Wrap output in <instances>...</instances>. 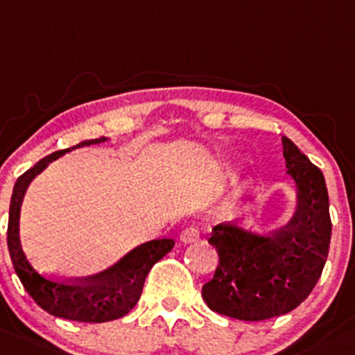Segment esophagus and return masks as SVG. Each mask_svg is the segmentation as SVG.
Listing matches in <instances>:
<instances>
[{
    "label": "esophagus",
    "mask_w": 355,
    "mask_h": 355,
    "mask_svg": "<svg viewBox=\"0 0 355 355\" xmlns=\"http://www.w3.org/2000/svg\"><path fill=\"white\" fill-rule=\"evenodd\" d=\"M200 238L199 234V230L197 227H185L184 231L180 233V241L182 243H193V241H197Z\"/></svg>",
    "instance_id": "1"
}]
</instances>
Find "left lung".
I'll use <instances>...</instances> for the list:
<instances>
[{"label": "left lung", "instance_id": "left-lung-1", "mask_svg": "<svg viewBox=\"0 0 355 355\" xmlns=\"http://www.w3.org/2000/svg\"><path fill=\"white\" fill-rule=\"evenodd\" d=\"M282 149L296 199L287 225L266 234L223 221L209 238L219 266L202 297L212 311L230 318L260 322L293 311L325 267L331 238L325 177L287 137Z\"/></svg>", "mask_w": 355, "mask_h": 355}]
</instances>
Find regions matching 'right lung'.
Here are the masks:
<instances>
[{"instance_id": "right-lung-1", "label": "right lung", "mask_w": 355, "mask_h": 355, "mask_svg": "<svg viewBox=\"0 0 355 355\" xmlns=\"http://www.w3.org/2000/svg\"><path fill=\"white\" fill-rule=\"evenodd\" d=\"M109 139L110 137L107 136L96 137V139H85L76 146L52 153V155L37 162L21 177H18L13 187V193H11L8 250L15 272L20 277L21 284L30 294V297L40 308L46 309L52 316H58V318L87 323H103L125 316L139 301L148 272L175 245L171 238L137 245L136 248L125 253L122 259H119L114 266L78 282L55 281V279L46 277V275L39 274L28 262L20 241V211L28 185L32 184L37 175H40L49 166V163L64 156L66 153L80 148L95 146V144H103Z\"/></svg>"}]
</instances>
